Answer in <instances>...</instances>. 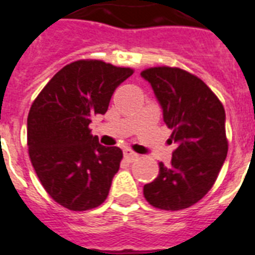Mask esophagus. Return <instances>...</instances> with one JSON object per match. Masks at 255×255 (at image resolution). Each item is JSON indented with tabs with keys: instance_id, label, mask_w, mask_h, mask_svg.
Segmentation results:
<instances>
[{
	"instance_id": "34e87169",
	"label": "esophagus",
	"mask_w": 255,
	"mask_h": 255,
	"mask_svg": "<svg viewBox=\"0 0 255 255\" xmlns=\"http://www.w3.org/2000/svg\"><path fill=\"white\" fill-rule=\"evenodd\" d=\"M124 158H125L128 162H134V160L138 158V155L135 154V152L130 151V150H128V148H126V150H124Z\"/></svg>"
}]
</instances>
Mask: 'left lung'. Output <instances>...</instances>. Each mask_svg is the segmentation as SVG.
Masks as SVG:
<instances>
[{"label": "left lung", "mask_w": 255, "mask_h": 255, "mask_svg": "<svg viewBox=\"0 0 255 255\" xmlns=\"http://www.w3.org/2000/svg\"><path fill=\"white\" fill-rule=\"evenodd\" d=\"M140 76L151 85L172 130L176 148L168 166L144 184L146 200L155 208L180 211L203 199L223 167L228 154L225 111L204 81L180 68L154 67Z\"/></svg>", "instance_id": "obj_1"}]
</instances>
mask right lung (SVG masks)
<instances>
[{
    "label": "right lung",
    "mask_w": 255,
    "mask_h": 255,
    "mask_svg": "<svg viewBox=\"0 0 255 255\" xmlns=\"http://www.w3.org/2000/svg\"><path fill=\"white\" fill-rule=\"evenodd\" d=\"M133 70L101 60H77L59 71L32 103L27 117L28 155L40 183L71 211L103 204L120 168L122 151L91 134L112 95Z\"/></svg>",
    "instance_id": "obj_1"
}]
</instances>
